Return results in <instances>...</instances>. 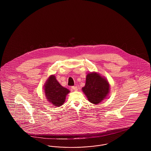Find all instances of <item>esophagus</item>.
I'll use <instances>...</instances> for the list:
<instances>
[{
  "label": "esophagus",
  "mask_w": 151,
  "mask_h": 151,
  "mask_svg": "<svg viewBox=\"0 0 151 151\" xmlns=\"http://www.w3.org/2000/svg\"><path fill=\"white\" fill-rule=\"evenodd\" d=\"M71 88L75 91H78V87L76 86H72L71 87Z\"/></svg>",
  "instance_id": "esophagus-1"
}]
</instances>
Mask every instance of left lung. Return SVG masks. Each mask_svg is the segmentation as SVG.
Returning a JSON list of instances; mask_svg holds the SVG:
<instances>
[{
	"label": "left lung",
	"instance_id": "1",
	"mask_svg": "<svg viewBox=\"0 0 151 151\" xmlns=\"http://www.w3.org/2000/svg\"><path fill=\"white\" fill-rule=\"evenodd\" d=\"M110 85L107 80L96 72L89 73L86 77V83L82 88L88 100L94 104H98L108 96Z\"/></svg>",
	"mask_w": 151,
	"mask_h": 151
}]
</instances>
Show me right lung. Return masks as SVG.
<instances>
[{
	"label": "right lung",
	"mask_w": 151,
	"mask_h": 151,
	"mask_svg": "<svg viewBox=\"0 0 151 151\" xmlns=\"http://www.w3.org/2000/svg\"><path fill=\"white\" fill-rule=\"evenodd\" d=\"M44 90L46 97L54 106H60L65 102L66 95L70 91L62 86L57 80L54 75H51L46 81Z\"/></svg>",
	"instance_id": "right-lung-1"
}]
</instances>
